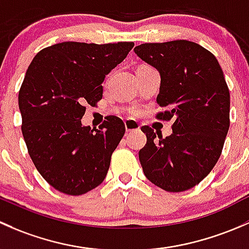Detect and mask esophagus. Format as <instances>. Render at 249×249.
I'll return each mask as SVG.
<instances>
[{
  "instance_id": "obj_1",
  "label": "esophagus",
  "mask_w": 249,
  "mask_h": 249,
  "mask_svg": "<svg viewBox=\"0 0 249 249\" xmlns=\"http://www.w3.org/2000/svg\"><path fill=\"white\" fill-rule=\"evenodd\" d=\"M124 127H125V132L127 133L135 132V130L140 129L139 124L135 121H133V120H127V121H124Z\"/></svg>"
}]
</instances>
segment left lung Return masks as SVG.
<instances>
[{
	"label": "left lung",
	"instance_id": "left-lung-1",
	"mask_svg": "<svg viewBox=\"0 0 249 249\" xmlns=\"http://www.w3.org/2000/svg\"><path fill=\"white\" fill-rule=\"evenodd\" d=\"M134 53L160 74V120H173V134L142 130L143 174L168 192H183L204 180L216 165L230 125V93L213 53L189 40L145 43Z\"/></svg>",
	"mask_w": 249,
	"mask_h": 249
}]
</instances>
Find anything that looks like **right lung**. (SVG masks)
<instances>
[{
	"instance_id": "obj_1",
	"label": "right lung",
	"mask_w": 249,
	"mask_h": 249,
	"mask_svg": "<svg viewBox=\"0 0 249 249\" xmlns=\"http://www.w3.org/2000/svg\"><path fill=\"white\" fill-rule=\"evenodd\" d=\"M133 42H63L40 50L19 91L21 132L40 175L57 191L81 196L102 183L125 128L107 116L99 129L81 124L86 104L103 97L107 74L124 60Z\"/></svg>"
}]
</instances>
